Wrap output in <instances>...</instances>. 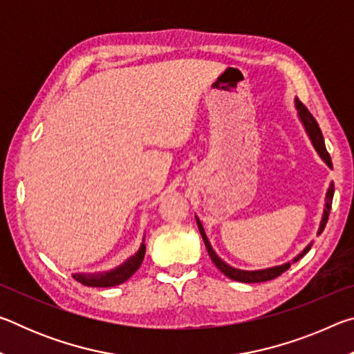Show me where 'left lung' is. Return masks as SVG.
<instances>
[{"instance_id": "1", "label": "left lung", "mask_w": 354, "mask_h": 354, "mask_svg": "<svg viewBox=\"0 0 354 354\" xmlns=\"http://www.w3.org/2000/svg\"><path fill=\"white\" fill-rule=\"evenodd\" d=\"M295 107L298 111V115H299V120H301L303 124H304V129H306V133L309 136L310 142H313V145L315 148V151L319 153L320 158L325 160L326 165L329 167V169H333V162H331V158H329V153L326 151V147H325V140H323V136H322V131L319 128V123L315 122V118L313 117V113H310L306 106H304L301 101H299L298 98H295ZM333 196H334V184L331 183L329 184L328 187V192H326V203H325V211H323V217H322V221H320V227L319 231H317V236L322 234L323 230H325V226L328 223V217H329V211H331V205H333ZM196 218V225H198V230H200V234L203 237V241H205V245H206V250L209 256H211L212 262L215 263V267L218 268V270L226 274L227 278L234 279V281H239V283H263V281H270V279H274L278 278L279 274H283L286 270H289V267L292 266V262H297L301 259V257L308 253V251L310 250V245L309 243L306 248H304L301 253H299L295 259H293L292 262H286L283 263V266H277V267H270V268H263V270H239V268H234L231 266H227V263L225 261H221L220 257L217 256V253L212 250L211 243H209L207 241V236L205 232V227H203L201 221L198 217Z\"/></svg>"}]
</instances>
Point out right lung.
<instances>
[{"mask_svg":"<svg viewBox=\"0 0 354 354\" xmlns=\"http://www.w3.org/2000/svg\"><path fill=\"white\" fill-rule=\"evenodd\" d=\"M143 257H145V243L142 242L139 251L129 259L124 261L122 266L113 268L109 272H98V273H75L73 278L84 286L88 287H113L128 281L137 272V268L142 266Z\"/></svg>","mask_w":354,"mask_h":354,"instance_id":"1","label":"right lung"}]
</instances>
